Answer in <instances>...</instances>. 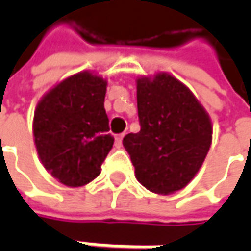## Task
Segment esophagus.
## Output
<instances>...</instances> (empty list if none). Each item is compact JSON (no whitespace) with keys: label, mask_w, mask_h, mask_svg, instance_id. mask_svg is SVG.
<instances>
[{"label":"esophagus","mask_w":251,"mask_h":251,"mask_svg":"<svg viewBox=\"0 0 251 251\" xmlns=\"http://www.w3.org/2000/svg\"><path fill=\"white\" fill-rule=\"evenodd\" d=\"M123 138H124V134H117L116 135V147L117 148H120L121 145H123Z\"/></svg>","instance_id":"34e87169"}]
</instances>
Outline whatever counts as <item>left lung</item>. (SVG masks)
Returning a JSON list of instances; mask_svg holds the SVG:
<instances>
[{
    "label": "left lung",
    "mask_w": 251,
    "mask_h": 251,
    "mask_svg": "<svg viewBox=\"0 0 251 251\" xmlns=\"http://www.w3.org/2000/svg\"><path fill=\"white\" fill-rule=\"evenodd\" d=\"M141 130L123 145L135 177L150 191L172 194L184 188L207 156L212 126L205 109L186 85L169 74L137 79Z\"/></svg>",
    "instance_id": "8db88e82"
}]
</instances>
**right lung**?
Here are the masks:
<instances>
[{"label":"right lung","mask_w":251,"mask_h":251,"mask_svg":"<svg viewBox=\"0 0 251 251\" xmlns=\"http://www.w3.org/2000/svg\"><path fill=\"white\" fill-rule=\"evenodd\" d=\"M107 82L89 71L55 85L39 101L33 119L36 150L46 170L68 187L100 175L114 138L104 110Z\"/></svg>","instance_id":"add662e5"}]
</instances>
